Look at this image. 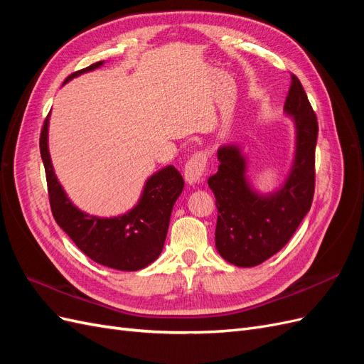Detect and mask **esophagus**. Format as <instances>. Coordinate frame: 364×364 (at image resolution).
I'll use <instances>...</instances> for the list:
<instances>
[{
    "label": "esophagus",
    "mask_w": 364,
    "mask_h": 364,
    "mask_svg": "<svg viewBox=\"0 0 364 364\" xmlns=\"http://www.w3.org/2000/svg\"><path fill=\"white\" fill-rule=\"evenodd\" d=\"M208 167V153L206 151H196L194 155L186 161L183 174L185 181L190 185H194L200 181Z\"/></svg>",
    "instance_id": "esophagus-1"
}]
</instances>
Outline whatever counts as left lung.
Segmentation results:
<instances>
[{
	"label": "left lung",
	"mask_w": 364,
	"mask_h": 364,
	"mask_svg": "<svg viewBox=\"0 0 364 364\" xmlns=\"http://www.w3.org/2000/svg\"><path fill=\"white\" fill-rule=\"evenodd\" d=\"M296 127L291 171L277 193L261 196L246 179V159L237 146L217 150L218 171L208 179L215 196V247L228 262L253 267L279 252L296 232L314 196V151L317 118L299 79L291 85L284 105Z\"/></svg>",
	"instance_id": "8db88e82"
}]
</instances>
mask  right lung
<instances>
[{
  "label": "right lung",
  "mask_w": 364,
  "mask_h": 364,
  "mask_svg": "<svg viewBox=\"0 0 364 364\" xmlns=\"http://www.w3.org/2000/svg\"><path fill=\"white\" fill-rule=\"evenodd\" d=\"M102 65L103 60L73 73L63 85ZM48 118L50 115L43 121L39 147L56 223L86 257L102 266L124 272L147 267L162 252L173 205L183 190L181 173L168 165L150 176L138 205L123 215L111 218L87 215L73 205L54 174L48 151Z\"/></svg>",
  "instance_id": "right-lung-1"
}]
</instances>
